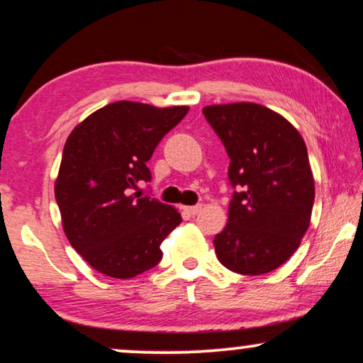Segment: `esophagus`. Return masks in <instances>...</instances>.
Here are the masks:
<instances>
[{"mask_svg":"<svg viewBox=\"0 0 363 363\" xmlns=\"http://www.w3.org/2000/svg\"><path fill=\"white\" fill-rule=\"evenodd\" d=\"M183 210L186 211V213H190L191 216L199 215L201 211V205H193V206H183Z\"/></svg>","mask_w":363,"mask_h":363,"instance_id":"1","label":"esophagus"}]
</instances>
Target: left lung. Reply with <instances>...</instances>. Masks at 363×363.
I'll return each mask as SVG.
<instances>
[{
	"label": "left lung",
	"instance_id": "1",
	"mask_svg": "<svg viewBox=\"0 0 363 363\" xmlns=\"http://www.w3.org/2000/svg\"><path fill=\"white\" fill-rule=\"evenodd\" d=\"M203 115L227 148L228 178L238 188L213 240L216 257L235 274H268L294 255L312 218L305 141L280 113L257 103L210 105Z\"/></svg>",
	"mask_w": 363,
	"mask_h": 363
}]
</instances>
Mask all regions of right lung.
Listing matches in <instances>:
<instances>
[{
	"label": "right lung",
	"mask_w": 363,
	"mask_h": 363,
	"mask_svg": "<svg viewBox=\"0 0 363 363\" xmlns=\"http://www.w3.org/2000/svg\"><path fill=\"white\" fill-rule=\"evenodd\" d=\"M188 106L115 101L69 133L55 182L72 247L100 274L133 279L162 260L160 245L182 223L172 205L131 193L150 182L147 162Z\"/></svg>",
	"instance_id": "right-lung-1"
}]
</instances>
